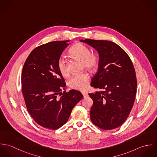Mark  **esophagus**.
<instances>
[{
  "label": "esophagus",
  "instance_id": "esophagus-1",
  "mask_svg": "<svg viewBox=\"0 0 157 157\" xmlns=\"http://www.w3.org/2000/svg\"><path fill=\"white\" fill-rule=\"evenodd\" d=\"M82 94H83V95L84 97H87V96L88 95V92H86L83 91V92H82Z\"/></svg>",
  "mask_w": 157,
  "mask_h": 157
}]
</instances>
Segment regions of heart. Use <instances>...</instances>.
I'll use <instances>...</instances> for the list:
<instances>
[{"instance_id":"obj_1","label":"heart","mask_w":157,"mask_h":157,"mask_svg":"<svg viewBox=\"0 0 157 157\" xmlns=\"http://www.w3.org/2000/svg\"><path fill=\"white\" fill-rule=\"evenodd\" d=\"M69 54L74 59L82 61L83 67L90 71H94L98 65V58L95 54L90 53V49L81 43H75L72 45L68 51ZM57 68L64 77H67L69 74L67 64L63 57L57 61ZM90 75L87 72L72 76L69 81V87L74 90H86L89 85Z\"/></svg>"}]
</instances>
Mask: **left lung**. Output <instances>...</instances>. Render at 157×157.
<instances>
[{"label":"left lung","instance_id":"obj_1","mask_svg":"<svg viewBox=\"0 0 157 157\" xmlns=\"http://www.w3.org/2000/svg\"><path fill=\"white\" fill-rule=\"evenodd\" d=\"M80 41L95 49L99 56L90 86L102 90L89 94L93 100L90 120L104 130L115 129L126 121L134 103L137 82L133 63L127 53L112 42Z\"/></svg>","mask_w":157,"mask_h":157}]
</instances>
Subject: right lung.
Here are the masks:
<instances>
[{"mask_svg": "<svg viewBox=\"0 0 157 157\" xmlns=\"http://www.w3.org/2000/svg\"><path fill=\"white\" fill-rule=\"evenodd\" d=\"M68 42L54 41L36 48L23 67L22 90L27 110L46 129L56 130L65 124L83 97L77 90L63 92L66 83L57 64Z\"/></svg>", "mask_w": 157, "mask_h": 157, "instance_id": "add662e5", "label": "right lung"}]
</instances>
